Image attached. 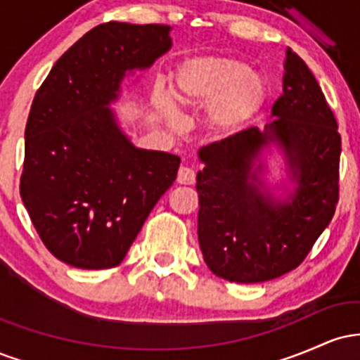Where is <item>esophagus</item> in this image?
<instances>
[{
	"mask_svg": "<svg viewBox=\"0 0 360 360\" xmlns=\"http://www.w3.org/2000/svg\"><path fill=\"white\" fill-rule=\"evenodd\" d=\"M194 171L188 166H181L177 171V183L179 184H194Z\"/></svg>",
	"mask_w": 360,
	"mask_h": 360,
	"instance_id": "34e87169",
	"label": "esophagus"
}]
</instances>
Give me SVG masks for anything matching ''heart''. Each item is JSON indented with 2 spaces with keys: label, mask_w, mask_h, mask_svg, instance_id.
Wrapping results in <instances>:
<instances>
[{
  "label": "heart",
  "mask_w": 360,
  "mask_h": 360,
  "mask_svg": "<svg viewBox=\"0 0 360 360\" xmlns=\"http://www.w3.org/2000/svg\"><path fill=\"white\" fill-rule=\"evenodd\" d=\"M174 98L183 106H205L208 103L210 123L220 131L245 125L262 108L266 86L247 62L230 57H193L177 68ZM155 103L171 115L167 93L157 91Z\"/></svg>",
  "instance_id": "b5f03b06"
}]
</instances>
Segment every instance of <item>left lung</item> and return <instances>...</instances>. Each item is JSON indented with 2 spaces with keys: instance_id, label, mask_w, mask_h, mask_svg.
Returning a JSON list of instances; mask_svg holds the SVG:
<instances>
[{
  "instance_id": "8db88e82",
  "label": "left lung",
  "mask_w": 360,
  "mask_h": 360,
  "mask_svg": "<svg viewBox=\"0 0 360 360\" xmlns=\"http://www.w3.org/2000/svg\"><path fill=\"white\" fill-rule=\"evenodd\" d=\"M283 94L272 123L250 127L200 148L203 171L198 242L206 266L232 283H262L296 269L332 221L338 203L342 140L333 111L315 76L288 49ZM283 148L295 191L274 200L255 166L264 146Z\"/></svg>"
}]
</instances>
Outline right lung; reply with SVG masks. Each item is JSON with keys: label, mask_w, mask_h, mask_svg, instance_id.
Wrapping results in <instances>:
<instances>
[{"label": "right lung", "mask_w": 360, "mask_h": 360, "mask_svg": "<svg viewBox=\"0 0 360 360\" xmlns=\"http://www.w3.org/2000/svg\"><path fill=\"white\" fill-rule=\"evenodd\" d=\"M169 34V25H98L37 91L20 196L40 240L69 266H118L176 181L179 157L134 147L108 108L127 71L150 68L171 49Z\"/></svg>", "instance_id": "1"}]
</instances>
